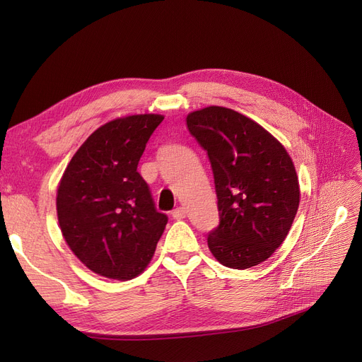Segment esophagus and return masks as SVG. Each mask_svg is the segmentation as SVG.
<instances>
[{
  "instance_id": "1",
  "label": "esophagus",
  "mask_w": 362,
  "mask_h": 362,
  "mask_svg": "<svg viewBox=\"0 0 362 362\" xmlns=\"http://www.w3.org/2000/svg\"><path fill=\"white\" fill-rule=\"evenodd\" d=\"M172 217L175 218V220H182V218H185V208H184V206H180V208H177V209H173V211H172Z\"/></svg>"
}]
</instances>
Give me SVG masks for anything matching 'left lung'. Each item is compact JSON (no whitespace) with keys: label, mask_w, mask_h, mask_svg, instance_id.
<instances>
[{"label":"left lung","mask_w":362,"mask_h":362,"mask_svg":"<svg viewBox=\"0 0 362 362\" xmlns=\"http://www.w3.org/2000/svg\"><path fill=\"white\" fill-rule=\"evenodd\" d=\"M187 129L208 153L220 224L208 247L221 265L247 269L283 244L300 205V182L286 148L240 112L208 106L190 112Z\"/></svg>","instance_id":"1"}]
</instances>
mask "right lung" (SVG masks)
<instances>
[{
  "label": "right lung",
  "mask_w": 362,
  "mask_h": 362,
  "mask_svg": "<svg viewBox=\"0 0 362 362\" xmlns=\"http://www.w3.org/2000/svg\"><path fill=\"white\" fill-rule=\"evenodd\" d=\"M163 115L112 119L93 132L57 189V216L70 250L93 272L132 280L145 271L168 217L154 206L138 163Z\"/></svg>",
  "instance_id": "obj_1"
}]
</instances>
